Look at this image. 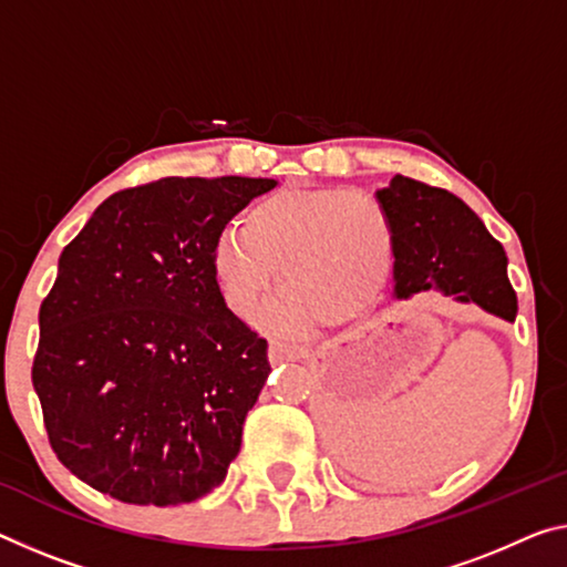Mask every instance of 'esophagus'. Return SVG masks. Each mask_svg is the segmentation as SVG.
Wrapping results in <instances>:
<instances>
[{"label": "esophagus", "mask_w": 567, "mask_h": 567, "mask_svg": "<svg viewBox=\"0 0 567 567\" xmlns=\"http://www.w3.org/2000/svg\"><path fill=\"white\" fill-rule=\"evenodd\" d=\"M308 358V348L295 346V343H282V340H272L269 343V361L282 363V361H302Z\"/></svg>", "instance_id": "esophagus-1"}]
</instances>
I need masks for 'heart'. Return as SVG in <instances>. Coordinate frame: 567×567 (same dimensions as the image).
<instances>
[{"label":"heart","mask_w":567,"mask_h":567,"mask_svg":"<svg viewBox=\"0 0 567 567\" xmlns=\"http://www.w3.org/2000/svg\"><path fill=\"white\" fill-rule=\"evenodd\" d=\"M396 237L371 196L343 188H282L251 204L241 229L214 241L212 269L227 308L249 318L275 280L285 290L267 326L302 330L363 318L389 285Z\"/></svg>","instance_id":"heart-1"}]
</instances>
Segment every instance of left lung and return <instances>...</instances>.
<instances>
[{"label":"left lung","instance_id":"8db88e82","mask_svg":"<svg viewBox=\"0 0 567 567\" xmlns=\"http://www.w3.org/2000/svg\"><path fill=\"white\" fill-rule=\"evenodd\" d=\"M375 199L396 237L393 300L436 290L515 322L517 295L507 280L505 249L460 196L396 174Z\"/></svg>","mask_w":567,"mask_h":567}]
</instances>
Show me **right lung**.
Returning a JSON list of instances; mask_svg holds the SVG:
<instances>
[{"label": "right lung", "instance_id": "1", "mask_svg": "<svg viewBox=\"0 0 567 567\" xmlns=\"http://www.w3.org/2000/svg\"><path fill=\"white\" fill-rule=\"evenodd\" d=\"M275 178L168 176L97 206L40 308L32 385L58 460L128 505L227 477L272 368L224 302L214 241Z\"/></svg>", "mask_w": 567, "mask_h": 567}]
</instances>
